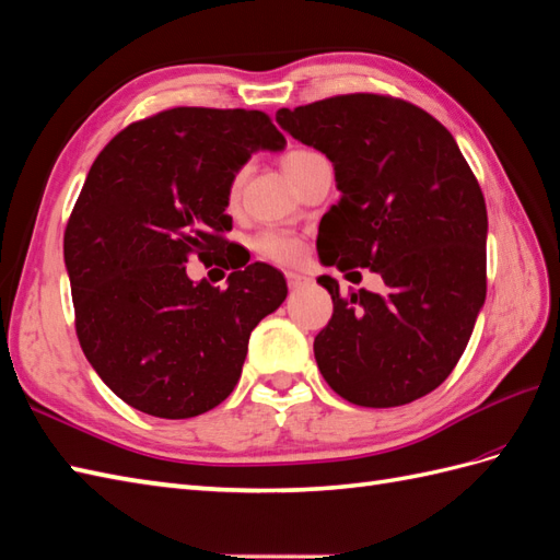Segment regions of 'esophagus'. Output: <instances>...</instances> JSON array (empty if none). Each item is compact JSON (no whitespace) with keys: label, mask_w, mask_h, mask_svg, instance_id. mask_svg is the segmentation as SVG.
<instances>
[{"label":"esophagus","mask_w":560,"mask_h":560,"mask_svg":"<svg viewBox=\"0 0 560 560\" xmlns=\"http://www.w3.org/2000/svg\"><path fill=\"white\" fill-rule=\"evenodd\" d=\"M288 288L290 290H299V288H304V284H308V278L306 276H302V272H288Z\"/></svg>","instance_id":"34e87169"}]
</instances>
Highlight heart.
<instances>
[{
    "label": "heart",
    "mask_w": 560,
    "mask_h": 560,
    "mask_svg": "<svg viewBox=\"0 0 560 560\" xmlns=\"http://www.w3.org/2000/svg\"><path fill=\"white\" fill-rule=\"evenodd\" d=\"M311 156H316V152H308V149H294L288 156H284L282 166L290 168L296 166ZM242 185V175H237L233 185H230V197H237V189ZM254 249L261 254L268 261L276 264H296L299 258L304 254V244L299 237H294L292 233H282V230H266V233L258 235L254 240Z\"/></svg>",
    "instance_id": "b5f03b06"
}]
</instances>
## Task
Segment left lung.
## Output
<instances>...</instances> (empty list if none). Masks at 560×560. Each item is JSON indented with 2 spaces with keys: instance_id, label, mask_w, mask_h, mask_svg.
<instances>
[{
  "instance_id": "obj_1",
  "label": "left lung",
  "mask_w": 560,
  "mask_h": 560,
  "mask_svg": "<svg viewBox=\"0 0 560 560\" xmlns=\"http://www.w3.org/2000/svg\"><path fill=\"white\" fill-rule=\"evenodd\" d=\"M278 126L332 161L339 201L323 215V266L371 268L385 292L339 294L313 353L351 404H411L454 371L485 306L487 207L456 140L422 108L345 94L280 108Z\"/></svg>"
}]
</instances>
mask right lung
<instances>
[{
    "label": "right lung",
    "mask_w": 560,
    "mask_h": 560,
    "mask_svg": "<svg viewBox=\"0 0 560 560\" xmlns=\"http://www.w3.org/2000/svg\"><path fill=\"white\" fill-rule=\"evenodd\" d=\"M284 144L261 112L177 106L132 122L94 159L63 261L80 347L128 406L180 420L235 389L249 335L288 282L256 261L221 290L189 280L185 264L189 254L225 264L230 185L254 152Z\"/></svg>",
    "instance_id": "1"
}]
</instances>
